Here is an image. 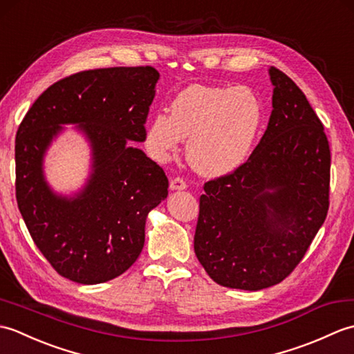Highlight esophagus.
<instances>
[{
    "label": "esophagus",
    "instance_id": "34e87169",
    "mask_svg": "<svg viewBox=\"0 0 354 354\" xmlns=\"http://www.w3.org/2000/svg\"><path fill=\"white\" fill-rule=\"evenodd\" d=\"M187 189V184L184 179L181 178H173L170 181V190L176 192V190H185Z\"/></svg>",
    "mask_w": 354,
    "mask_h": 354
}]
</instances>
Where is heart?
I'll list each match as a JSON object with an SVG mask.
<instances>
[{
  "label": "heart",
  "instance_id": "1",
  "mask_svg": "<svg viewBox=\"0 0 354 354\" xmlns=\"http://www.w3.org/2000/svg\"><path fill=\"white\" fill-rule=\"evenodd\" d=\"M263 123L260 99L246 86L190 85L176 94L169 115L158 112L145 141L155 160L167 161L183 140L187 158L205 176H225L242 167Z\"/></svg>",
  "mask_w": 354,
  "mask_h": 354
}]
</instances>
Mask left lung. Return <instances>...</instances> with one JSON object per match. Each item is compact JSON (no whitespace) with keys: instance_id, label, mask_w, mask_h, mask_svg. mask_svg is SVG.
<instances>
[{"instance_id":"8db88e82","label":"left lung","mask_w":354,"mask_h":354,"mask_svg":"<svg viewBox=\"0 0 354 354\" xmlns=\"http://www.w3.org/2000/svg\"><path fill=\"white\" fill-rule=\"evenodd\" d=\"M272 112L248 161L208 181L194 252L217 284L261 290L288 277L328 212L330 149L324 126L295 82L269 68Z\"/></svg>"}]
</instances>
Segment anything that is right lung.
<instances>
[{
	"mask_svg": "<svg viewBox=\"0 0 354 354\" xmlns=\"http://www.w3.org/2000/svg\"><path fill=\"white\" fill-rule=\"evenodd\" d=\"M158 80L152 66L73 74L37 97L18 127V208L44 257L71 281L99 284L126 272L145 246L147 214L167 198L164 170L132 145L145 141ZM65 124H76L92 150L90 175L73 195L53 191L43 170Z\"/></svg>",
	"mask_w": 354,
	"mask_h": 354,
	"instance_id": "right-lung-1",
	"label": "right lung"
}]
</instances>
